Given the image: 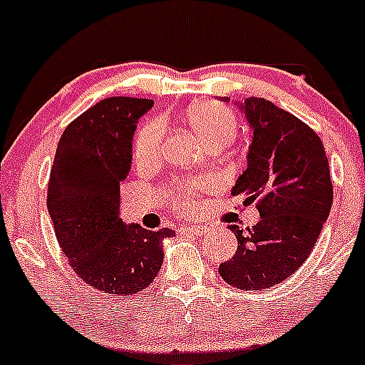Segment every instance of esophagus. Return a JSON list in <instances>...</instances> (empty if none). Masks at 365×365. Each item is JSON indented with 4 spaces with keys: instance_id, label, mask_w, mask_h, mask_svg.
<instances>
[{
    "instance_id": "esophagus-1",
    "label": "esophagus",
    "mask_w": 365,
    "mask_h": 365,
    "mask_svg": "<svg viewBox=\"0 0 365 365\" xmlns=\"http://www.w3.org/2000/svg\"><path fill=\"white\" fill-rule=\"evenodd\" d=\"M184 231H190V233L197 235V237H202V235H205L207 231H209V228L203 225H191V226H184L182 228Z\"/></svg>"
}]
</instances>
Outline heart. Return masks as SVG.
Returning a JSON list of instances; mask_svg holds the SVG:
<instances>
[{"instance_id":"1","label":"heart","mask_w":365,"mask_h":365,"mask_svg":"<svg viewBox=\"0 0 365 365\" xmlns=\"http://www.w3.org/2000/svg\"><path fill=\"white\" fill-rule=\"evenodd\" d=\"M184 120L191 130L205 144L207 148L225 146L237 135L238 123L237 116L225 104L214 101H203L190 106L184 115ZM163 144V125L162 121L151 120L140 125L134 137V162L139 165L155 163L162 155ZM207 182H191V186L179 187L172 191L170 198L175 209L181 212H191L198 205V191L205 190Z\"/></svg>"}]
</instances>
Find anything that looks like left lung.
<instances>
[{
	"mask_svg": "<svg viewBox=\"0 0 365 365\" xmlns=\"http://www.w3.org/2000/svg\"><path fill=\"white\" fill-rule=\"evenodd\" d=\"M237 106L252 143L231 195L256 202L261 219L247 233L228 226L238 247L219 264V275L242 291H261L307 261L331 212L332 182L322 140L304 121L261 97H247Z\"/></svg>",
	"mask_w": 365,
	"mask_h": 365,
	"instance_id": "obj_1",
	"label": "left lung"
}]
</instances>
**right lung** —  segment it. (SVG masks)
<instances>
[{
  "label": "right lung",
  "mask_w": 365,
  "mask_h": 365,
  "mask_svg": "<svg viewBox=\"0 0 365 365\" xmlns=\"http://www.w3.org/2000/svg\"><path fill=\"white\" fill-rule=\"evenodd\" d=\"M151 99L108 97L66 127L50 170L46 207L62 252L92 289L137 294L155 280L170 228L151 231L120 217V184L132 163V137Z\"/></svg>",
  "instance_id": "1"
}]
</instances>
